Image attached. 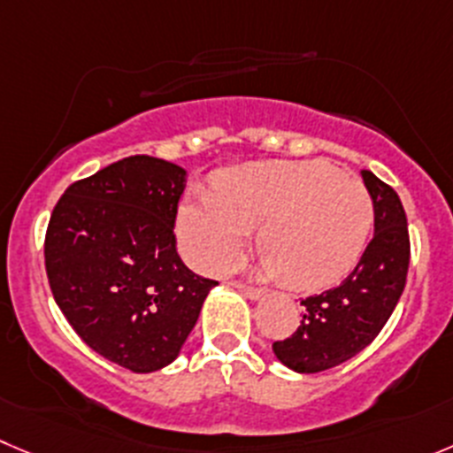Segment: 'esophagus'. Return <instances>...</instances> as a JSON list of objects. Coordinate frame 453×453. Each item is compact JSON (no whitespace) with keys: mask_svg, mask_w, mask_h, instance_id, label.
Here are the masks:
<instances>
[{"mask_svg":"<svg viewBox=\"0 0 453 453\" xmlns=\"http://www.w3.org/2000/svg\"><path fill=\"white\" fill-rule=\"evenodd\" d=\"M235 288H238L240 294H244L247 298H251V300H257L265 296V291H262L260 287H251V284H244V282H235Z\"/></svg>","mask_w":453,"mask_h":453,"instance_id":"34e87169","label":"esophagus"}]
</instances>
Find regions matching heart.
Wrapping results in <instances>:
<instances>
[{"instance_id":"heart-1","label":"heart","mask_w":453,"mask_h":453,"mask_svg":"<svg viewBox=\"0 0 453 453\" xmlns=\"http://www.w3.org/2000/svg\"><path fill=\"white\" fill-rule=\"evenodd\" d=\"M373 206L363 182L326 162H256L215 175L180 209L178 231L200 269L238 262L260 226L257 251L284 287L311 291L342 278L363 253Z\"/></svg>"}]
</instances>
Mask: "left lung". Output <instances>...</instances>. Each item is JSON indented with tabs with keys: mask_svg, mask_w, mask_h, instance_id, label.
<instances>
[{
	"mask_svg": "<svg viewBox=\"0 0 453 453\" xmlns=\"http://www.w3.org/2000/svg\"><path fill=\"white\" fill-rule=\"evenodd\" d=\"M373 202V238L342 284L304 298L294 335L273 342L284 367L318 373L347 363L380 334L404 291L409 269L407 215L398 193L360 171Z\"/></svg>",
	"mask_w": 453,
	"mask_h": 453,
	"instance_id": "1",
	"label": "left lung"
}]
</instances>
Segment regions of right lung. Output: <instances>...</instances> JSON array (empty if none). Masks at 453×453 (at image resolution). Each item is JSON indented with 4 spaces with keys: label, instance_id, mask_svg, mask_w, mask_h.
Masks as SVG:
<instances>
[{
    "label": "right lung",
    "instance_id": "right-lung-1",
    "mask_svg": "<svg viewBox=\"0 0 453 453\" xmlns=\"http://www.w3.org/2000/svg\"><path fill=\"white\" fill-rule=\"evenodd\" d=\"M187 171L131 155L64 191L46 229L50 291L93 351L135 373L178 358L215 280L175 249Z\"/></svg>",
    "mask_w": 453,
    "mask_h": 453
}]
</instances>
